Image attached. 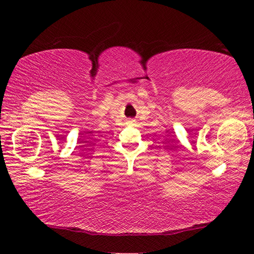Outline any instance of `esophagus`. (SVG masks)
<instances>
[{
	"instance_id": "obj_1",
	"label": "esophagus",
	"mask_w": 254,
	"mask_h": 254,
	"mask_svg": "<svg viewBox=\"0 0 254 254\" xmlns=\"http://www.w3.org/2000/svg\"><path fill=\"white\" fill-rule=\"evenodd\" d=\"M127 122L128 123H134V122H135V120H134V119H130V120H128Z\"/></svg>"
}]
</instances>
